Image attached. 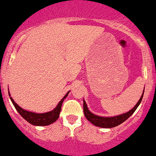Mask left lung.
Segmentation results:
<instances>
[{
	"mask_svg": "<svg viewBox=\"0 0 156 156\" xmlns=\"http://www.w3.org/2000/svg\"><path fill=\"white\" fill-rule=\"evenodd\" d=\"M143 95H144V93L142 94V95L140 98L139 101L137 102L135 106L132 109H130V111L124 113V114L119 115V116H113V117H102V116H96V115L93 114V113H92L88 110L85 100L83 101L84 113H85V117H86V119H88V121H90L92 124L97 126V127H104V128H111V127H116V126L120 125L122 123H123L126 120H127L134 113V111L136 110L137 106H139L141 100H142Z\"/></svg>",
	"mask_w": 156,
	"mask_h": 156,
	"instance_id": "left-lung-1",
	"label": "left lung"
}]
</instances>
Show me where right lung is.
Instances as JSON below:
<instances>
[{
    "mask_svg": "<svg viewBox=\"0 0 156 156\" xmlns=\"http://www.w3.org/2000/svg\"><path fill=\"white\" fill-rule=\"evenodd\" d=\"M68 93H69V92L64 95V97L61 99V102H59L58 105L57 106V107H56L54 110L45 113H33V112L26 111V110L23 109L22 108H21L17 103H15V101L13 100V99H12V97H10V99L12 100V103H13L15 109H17V111L19 112V114H20L26 121H28L29 123H30L31 124H33V125L47 126L49 125V124L53 123L58 119L59 116H60V113H61V106H62V103L63 102H64V99L68 96ZM8 94H9V96H11L9 93V91H8Z\"/></svg>",
    "mask_w": 156,
    "mask_h": 156,
    "instance_id": "add662e5",
    "label": "right lung"
}]
</instances>
